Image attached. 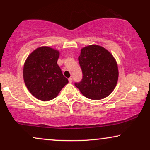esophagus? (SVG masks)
<instances>
[{"label":"esophagus","mask_w":150,"mask_h":150,"mask_svg":"<svg viewBox=\"0 0 150 150\" xmlns=\"http://www.w3.org/2000/svg\"><path fill=\"white\" fill-rule=\"evenodd\" d=\"M68 81H69V83H72V78H69V79H68Z\"/></svg>","instance_id":"34e87169"}]
</instances>
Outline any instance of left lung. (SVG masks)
Here are the masks:
<instances>
[{"label": "left lung", "mask_w": 150, "mask_h": 150, "mask_svg": "<svg viewBox=\"0 0 150 150\" xmlns=\"http://www.w3.org/2000/svg\"><path fill=\"white\" fill-rule=\"evenodd\" d=\"M83 79L74 85L83 96L91 100H101L113 91L118 80L115 59L107 50L97 45L85 47L79 57Z\"/></svg>", "instance_id": "obj_1"}]
</instances>
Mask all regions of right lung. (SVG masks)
Here are the masks:
<instances>
[{
  "instance_id": "obj_1",
  "label": "right lung",
  "mask_w": 150,
  "mask_h": 150,
  "mask_svg": "<svg viewBox=\"0 0 150 150\" xmlns=\"http://www.w3.org/2000/svg\"><path fill=\"white\" fill-rule=\"evenodd\" d=\"M59 57V51L40 47L28 57L24 63L23 76L26 87L42 101L54 99L68 83L57 64Z\"/></svg>"
}]
</instances>
